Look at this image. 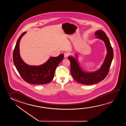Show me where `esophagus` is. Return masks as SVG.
I'll return each mask as SVG.
<instances>
[{"label":"esophagus","instance_id":"esophagus-1","mask_svg":"<svg viewBox=\"0 0 126 126\" xmlns=\"http://www.w3.org/2000/svg\"><path fill=\"white\" fill-rule=\"evenodd\" d=\"M64 57L66 58H67V57H68V56H69V53H68V52H64Z\"/></svg>","mask_w":126,"mask_h":126}]
</instances>
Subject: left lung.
Instances as JSON below:
<instances>
[{"label": "left lung", "instance_id": "obj_1", "mask_svg": "<svg viewBox=\"0 0 126 126\" xmlns=\"http://www.w3.org/2000/svg\"><path fill=\"white\" fill-rule=\"evenodd\" d=\"M95 35L96 36L95 38L102 40L104 42L107 52L103 63L98 70L93 72L84 71L79 64L77 54H74V57L71 55L68 57L71 63V75L76 81L83 84H94L103 80L109 73L113 59V50L105 33L98 30L95 32Z\"/></svg>", "mask_w": 126, "mask_h": 126}]
</instances>
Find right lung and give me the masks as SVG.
<instances>
[{"label": "right lung", "instance_id": "right-lung-1", "mask_svg": "<svg viewBox=\"0 0 126 126\" xmlns=\"http://www.w3.org/2000/svg\"><path fill=\"white\" fill-rule=\"evenodd\" d=\"M20 36L16 42L13 53V62L17 71L24 81L33 84L48 83L53 79L55 69L64 58L62 54L58 57H51L44 64L40 65H30L24 62L20 54L19 44L21 39L26 33Z\"/></svg>", "mask_w": 126, "mask_h": 126}]
</instances>
